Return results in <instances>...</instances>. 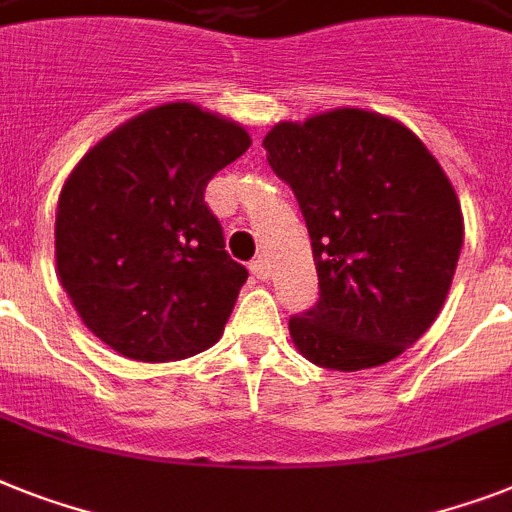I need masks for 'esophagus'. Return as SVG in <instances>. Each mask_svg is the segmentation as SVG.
<instances>
[{
  "label": "esophagus",
  "instance_id": "1",
  "mask_svg": "<svg viewBox=\"0 0 512 512\" xmlns=\"http://www.w3.org/2000/svg\"><path fill=\"white\" fill-rule=\"evenodd\" d=\"M249 270H252V276L260 278V281H268L270 278V265L265 257H255V260L249 263Z\"/></svg>",
  "mask_w": 512,
  "mask_h": 512
}]
</instances>
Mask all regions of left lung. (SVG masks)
I'll list each match as a JSON object with an SVG mask.
<instances>
[{
  "mask_svg": "<svg viewBox=\"0 0 512 512\" xmlns=\"http://www.w3.org/2000/svg\"><path fill=\"white\" fill-rule=\"evenodd\" d=\"M263 147L297 197L318 270V302L289 318L297 350L331 371L402 355L436 321L463 247L442 165L410 128L350 107L278 123Z\"/></svg>",
  "mask_w": 512,
  "mask_h": 512,
  "instance_id": "left-lung-1",
  "label": "left lung"
}]
</instances>
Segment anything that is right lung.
I'll return each instance as SVG.
<instances>
[{"label": "right lung", "mask_w": 512, "mask_h": 512, "mask_svg": "<svg viewBox=\"0 0 512 512\" xmlns=\"http://www.w3.org/2000/svg\"><path fill=\"white\" fill-rule=\"evenodd\" d=\"M249 144L234 120L173 102L115 128L70 173L57 273L107 347L165 363L218 342L249 273L226 252L205 189Z\"/></svg>", "instance_id": "add662e5"}]
</instances>
